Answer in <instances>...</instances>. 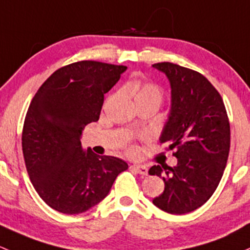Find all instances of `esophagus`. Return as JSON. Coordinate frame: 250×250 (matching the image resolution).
I'll use <instances>...</instances> for the list:
<instances>
[{
	"label": "esophagus",
	"mask_w": 250,
	"mask_h": 250,
	"mask_svg": "<svg viewBox=\"0 0 250 250\" xmlns=\"http://www.w3.org/2000/svg\"><path fill=\"white\" fill-rule=\"evenodd\" d=\"M131 169L136 171L137 173H140L141 176H146L148 174V167L144 166V165H132Z\"/></svg>",
	"instance_id": "34e87169"
}]
</instances>
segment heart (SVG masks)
I'll use <instances>...</instances> for the list:
<instances>
[{
	"label": "heart",
	"instance_id": "1",
	"mask_svg": "<svg viewBox=\"0 0 250 250\" xmlns=\"http://www.w3.org/2000/svg\"><path fill=\"white\" fill-rule=\"evenodd\" d=\"M125 94L132 97L136 104H154L160 106L164 100V92L156 84L149 83V82L132 81L124 86ZM127 151L130 154L137 153L136 146H128Z\"/></svg>",
	"mask_w": 250,
	"mask_h": 250
}]
</instances>
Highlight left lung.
<instances>
[{"mask_svg":"<svg viewBox=\"0 0 250 250\" xmlns=\"http://www.w3.org/2000/svg\"><path fill=\"white\" fill-rule=\"evenodd\" d=\"M171 84V112L160 143L174 150L176 166L154 165L165 190L153 200L171 214L201 207L217 189L230 151V123L220 94L201 73L171 62L154 63Z\"/></svg>","mask_w":250,"mask_h":250,"instance_id":"8db88e82","label":"left lung"}]
</instances>
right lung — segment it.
<instances>
[{
	"label": "right lung",
	"instance_id": "obj_1",
	"mask_svg": "<svg viewBox=\"0 0 250 250\" xmlns=\"http://www.w3.org/2000/svg\"><path fill=\"white\" fill-rule=\"evenodd\" d=\"M127 68L84 60L56 69L31 101L21 146L27 173L49 207L79 214L100 203L127 164L83 150L82 131L97 122L104 94Z\"/></svg>",
	"mask_w": 250,
	"mask_h": 250
}]
</instances>
